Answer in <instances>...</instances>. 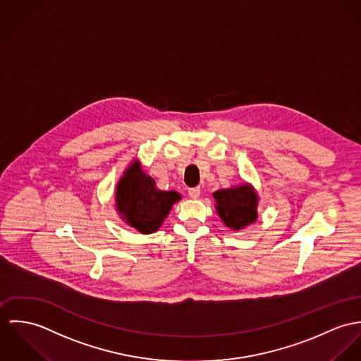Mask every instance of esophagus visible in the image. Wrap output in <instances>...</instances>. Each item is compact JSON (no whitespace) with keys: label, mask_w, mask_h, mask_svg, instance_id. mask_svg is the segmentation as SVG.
<instances>
[{"label":"esophagus","mask_w":361,"mask_h":361,"mask_svg":"<svg viewBox=\"0 0 361 361\" xmlns=\"http://www.w3.org/2000/svg\"><path fill=\"white\" fill-rule=\"evenodd\" d=\"M188 195H190L192 200H197V198H200V187H194V188H190V190H188Z\"/></svg>","instance_id":"1"}]
</instances>
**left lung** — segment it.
<instances>
[{
	"label": "left lung",
	"mask_w": 361,
	"mask_h": 361,
	"mask_svg": "<svg viewBox=\"0 0 361 361\" xmlns=\"http://www.w3.org/2000/svg\"><path fill=\"white\" fill-rule=\"evenodd\" d=\"M213 197L217 213L227 227L240 230L256 220L257 195L247 184L238 188L216 191Z\"/></svg>",
	"instance_id": "left-lung-1"
}]
</instances>
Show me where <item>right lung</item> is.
Returning a JSON list of instances; mask_svg holds the SVG:
<instances>
[{
    "label": "right lung",
    "instance_id": "obj_1",
    "mask_svg": "<svg viewBox=\"0 0 361 361\" xmlns=\"http://www.w3.org/2000/svg\"><path fill=\"white\" fill-rule=\"evenodd\" d=\"M178 200L176 191L158 190L154 178L141 170L138 161L128 167L116 188L118 210L128 226L142 234L157 231L171 204Z\"/></svg>",
    "mask_w": 361,
    "mask_h": 361
}]
</instances>
